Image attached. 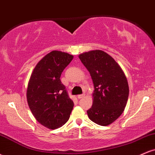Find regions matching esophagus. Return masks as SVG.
Listing matches in <instances>:
<instances>
[{"mask_svg": "<svg viewBox=\"0 0 155 155\" xmlns=\"http://www.w3.org/2000/svg\"><path fill=\"white\" fill-rule=\"evenodd\" d=\"M85 96V94H81V95H79L77 96V97L79 99H81V98H82V97H84Z\"/></svg>", "mask_w": 155, "mask_h": 155, "instance_id": "obj_1", "label": "esophagus"}]
</instances>
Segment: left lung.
<instances>
[{
    "label": "left lung",
    "mask_w": 155,
    "mask_h": 155,
    "mask_svg": "<svg viewBox=\"0 0 155 155\" xmlns=\"http://www.w3.org/2000/svg\"><path fill=\"white\" fill-rule=\"evenodd\" d=\"M93 81L92 106L87 110L90 120L106 126L114 122L124 111L129 95L126 76L118 63L101 50L84 52L79 56Z\"/></svg>",
    "instance_id": "8db88e82"
}]
</instances>
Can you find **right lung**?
<instances>
[{"mask_svg": "<svg viewBox=\"0 0 155 155\" xmlns=\"http://www.w3.org/2000/svg\"><path fill=\"white\" fill-rule=\"evenodd\" d=\"M74 56L52 51L42 58L32 73L27 90L30 109L39 123L49 129L62 127L68 120L74 102L60 81Z\"/></svg>", "mask_w": 155, "mask_h": 155, "instance_id": "1", "label": "right lung"}]
</instances>
